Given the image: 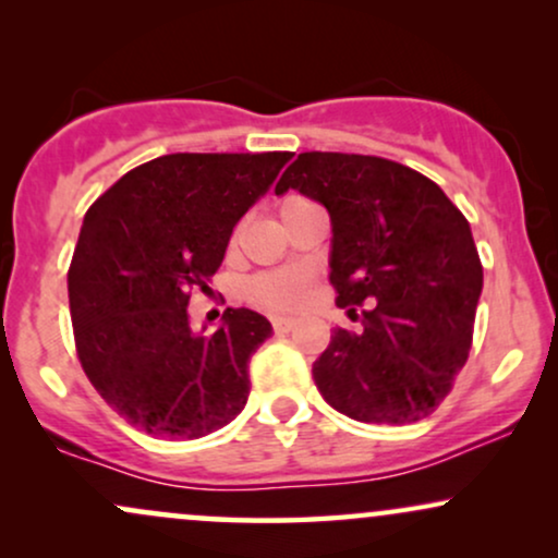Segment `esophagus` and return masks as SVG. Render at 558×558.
I'll return each mask as SVG.
<instances>
[{
  "label": "esophagus",
  "instance_id": "esophagus-1",
  "mask_svg": "<svg viewBox=\"0 0 558 558\" xmlns=\"http://www.w3.org/2000/svg\"><path fill=\"white\" fill-rule=\"evenodd\" d=\"M293 325H296V319H293V317H272V328H275V332H288V330H293Z\"/></svg>",
  "mask_w": 558,
  "mask_h": 558
}]
</instances>
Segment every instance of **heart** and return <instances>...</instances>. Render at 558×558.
Here are the masks:
<instances>
[{"mask_svg": "<svg viewBox=\"0 0 558 558\" xmlns=\"http://www.w3.org/2000/svg\"><path fill=\"white\" fill-rule=\"evenodd\" d=\"M296 194L286 196L280 202V209L288 207L291 202H296ZM312 291V272L301 270V267H288V270H272L262 272L248 283V299L254 304L265 306L270 312H291L306 301Z\"/></svg>", "mask_w": 558, "mask_h": 558, "instance_id": "heart-1", "label": "heart"}]
</instances>
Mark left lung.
<instances>
[{"label": "left lung", "mask_w": 558, "mask_h": 558, "mask_svg": "<svg viewBox=\"0 0 558 558\" xmlns=\"http://www.w3.org/2000/svg\"><path fill=\"white\" fill-rule=\"evenodd\" d=\"M296 189L330 215L336 304L362 328H336L312 375L336 412L409 425L451 393L472 349L483 291L466 217L438 183L369 155L304 151L275 194Z\"/></svg>", "instance_id": "1"}]
</instances>
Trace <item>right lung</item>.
Returning a JSON list of instances; mask_svg holds the SVG:
<instances>
[{
  "instance_id": "right-lung-1",
  "label": "right lung",
  "mask_w": 558,
  "mask_h": 558,
  "mask_svg": "<svg viewBox=\"0 0 558 558\" xmlns=\"http://www.w3.org/2000/svg\"><path fill=\"white\" fill-rule=\"evenodd\" d=\"M291 151L165 155L125 172L88 207L68 270L83 373L128 425L165 440L226 427L248 399V360L272 325L226 310L194 332L189 299L207 293L235 222Z\"/></svg>"
}]
</instances>
